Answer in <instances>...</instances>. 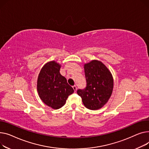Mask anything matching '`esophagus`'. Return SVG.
<instances>
[{
  "mask_svg": "<svg viewBox=\"0 0 149 149\" xmlns=\"http://www.w3.org/2000/svg\"><path fill=\"white\" fill-rule=\"evenodd\" d=\"M73 88L74 92H76L77 90V86L76 85H74V86H73Z\"/></svg>",
  "mask_w": 149,
  "mask_h": 149,
  "instance_id": "1",
  "label": "esophagus"
}]
</instances>
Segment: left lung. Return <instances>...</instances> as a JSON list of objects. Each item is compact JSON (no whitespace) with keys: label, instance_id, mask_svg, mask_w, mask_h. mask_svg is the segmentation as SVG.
Wrapping results in <instances>:
<instances>
[{"label":"left lung","instance_id":"left-lung-1","mask_svg":"<svg viewBox=\"0 0 149 149\" xmlns=\"http://www.w3.org/2000/svg\"><path fill=\"white\" fill-rule=\"evenodd\" d=\"M86 86L79 89L84 106L91 110L102 108L109 99L112 93L113 81L112 76L101 61L93 60L84 65Z\"/></svg>","mask_w":149,"mask_h":149}]
</instances>
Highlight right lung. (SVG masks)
Instances as JSON below:
<instances>
[{"label": "right lung", "instance_id": "add662e5", "mask_svg": "<svg viewBox=\"0 0 149 149\" xmlns=\"http://www.w3.org/2000/svg\"><path fill=\"white\" fill-rule=\"evenodd\" d=\"M61 65L52 61L42 67L37 80V91L41 100L52 108L63 107L74 90L66 78L60 74Z\"/></svg>", "mask_w": 149, "mask_h": 149}]
</instances>
